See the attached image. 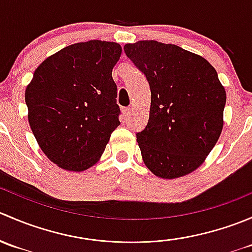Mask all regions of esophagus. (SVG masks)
Returning a JSON list of instances; mask_svg holds the SVG:
<instances>
[{"label": "esophagus", "instance_id": "34e87169", "mask_svg": "<svg viewBox=\"0 0 252 252\" xmlns=\"http://www.w3.org/2000/svg\"><path fill=\"white\" fill-rule=\"evenodd\" d=\"M122 113H123L124 118H128V117L130 116V113H131V108H123Z\"/></svg>", "mask_w": 252, "mask_h": 252}]
</instances>
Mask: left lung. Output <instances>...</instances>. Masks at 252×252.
<instances>
[{
    "label": "left lung",
    "instance_id": "8db88e82",
    "mask_svg": "<svg viewBox=\"0 0 252 252\" xmlns=\"http://www.w3.org/2000/svg\"><path fill=\"white\" fill-rule=\"evenodd\" d=\"M151 90L147 126L136 134L145 166L175 179L196 171L222 133L224 86L202 56L173 44L142 40L124 46Z\"/></svg>",
    "mask_w": 252,
    "mask_h": 252
}]
</instances>
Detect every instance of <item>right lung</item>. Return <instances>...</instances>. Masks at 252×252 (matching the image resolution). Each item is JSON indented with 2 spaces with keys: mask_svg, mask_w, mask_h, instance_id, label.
<instances>
[{
  "mask_svg": "<svg viewBox=\"0 0 252 252\" xmlns=\"http://www.w3.org/2000/svg\"><path fill=\"white\" fill-rule=\"evenodd\" d=\"M122 55L117 42L90 40L47 57L25 89L28 121L47 158L83 172L98 162L119 126L112 69Z\"/></svg>",
  "mask_w": 252,
  "mask_h": 252,
  "instance_id": "1",
  "label": "right lung"
}]
</instances>
